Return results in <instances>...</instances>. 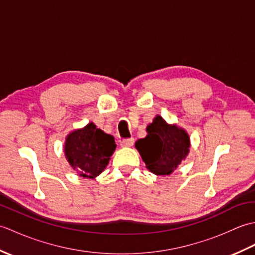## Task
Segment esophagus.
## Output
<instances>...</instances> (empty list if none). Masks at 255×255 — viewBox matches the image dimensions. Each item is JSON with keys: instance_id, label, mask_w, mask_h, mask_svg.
I'll use <instances>...</instances> for the list:
<instances>
[{"instance_id": "esophagus-1", "label": "esophagus", "mask_w": 255, "mask_h": 255, "mask_svg": "<svg viewBox=\"0 0 255 255\" xmlns=\"http://www.w3.org/2000/svg\"><path fill=\"white\" fill-rule=\"evenodd\" d=\"M133 142H134L133 138H126V139L122 140L121 145H122V147H131Z\"/></svg>"}]
</instances>
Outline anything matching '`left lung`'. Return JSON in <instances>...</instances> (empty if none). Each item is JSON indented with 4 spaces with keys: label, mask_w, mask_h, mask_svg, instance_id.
Listing matches in <instances>:
<instances>
[{
    "label": "left lung",
    "mask_w": 255,
    "mask_h": 255,
    "mask_svg": "<svg viewBox=\"0 0 255 255\" xmlns=\"http://www.w3.org/2000/svg\"><path fill=\"white\" fill-rule=\"evenodd\" d=\"M147 137L136 142L145 166L156 175L171 174L188 153V134L183 129L166 124L159 115L147 127Z\"/></svg>",
    "instance_id": "1"
}]
</instances>
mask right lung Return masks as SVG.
Returning <instances> with one entry per match:
<instances>
[{"label": "right lung", "instance_id": "1", "mask_svg": "<svg viewBox=\"0 0 255 255\" xmlns=\"http://www.w3.org/2000/svg\"><path fill=\"white\" fill-rule=\"evenodd\" d=\"M115 148L114 137L90 123L69 134L64 153L70 165L81 176L94 178L104 171Z\"/></svg>", "mask_w": 255, "mask_h": 255}]
</instances>
